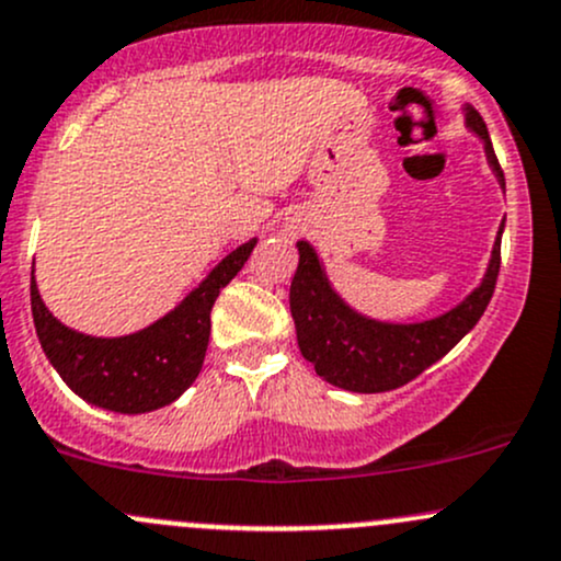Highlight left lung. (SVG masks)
Listing matches in <instances>:
<instances>
[{"instance_id": "obj_1", "label": "left lung", "mask_w": 561, "mask_h": 561, "mask_svg": "<svg viewBox=\"0 0 561 561\" xmlns=\"http://www.w3.org/2000/svg\"><path fill=\"white\" fill-rule=\"evenodd\" d=\"M463 122L483 144L491 173L505 190V173L496 162L489 129L472 105H463ZM505 219L496 230L491 260L480 285L448 312L421 322H386L350 307L325 274L320 254L309 241H298V268L290 285V314L301 355L331 386L353 393H382L415 380L478 325L494 296L500 274V244Z\"/></svg>"}]
</instances>
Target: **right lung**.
<instances>
[{"instance_id": "1", "label": "right lung", "mask_w": 561, "mask_h": 561, "mask_svg": "<svg viewBox=\"0 0 561 561\" xmlns=\"http://www.w3.org/2000/svg\"><path fill=\"white\" fill-rule=\"evenodd\" d=\"M254 244L257 239L236 247L179 307L127 336H89L56 320L39 296L32 268V317L45 358L72 393L103 410L140 415L171 404L201 375L214 301Z\"/></svg>"}]
</instances>
